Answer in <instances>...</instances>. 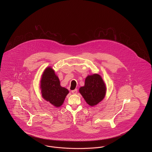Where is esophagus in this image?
<instances>
[{"instance_id":"1","label":"esophagus","mask_w":152,"mask_h":152,"mask_svg":"<svg viewBox=\"0 0 152 152\" xmlns=\"http://www.w3.org/2000/svg\"><path fill=\"white\" fill-rule=\"evenodd\" d=\"M71 92L73 94H76L77 93V89H75V90H73V91H72Z\"/></svg>"}]
</instances>
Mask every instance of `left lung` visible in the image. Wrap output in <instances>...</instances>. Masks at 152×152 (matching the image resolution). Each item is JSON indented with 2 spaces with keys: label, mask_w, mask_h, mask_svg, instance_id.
I'll return each mask as SVG.
<instances>
[{
  "label": "left lung",
  "mask_w": 152,
  "mask_h": 152,
  "mask_svg": "<svg viewBox=\"0 0 152 152\" xmlns=\"http://www.w3.org/2000/svg\"><path fill=\"white\" fill-rule=\"evenodd\" d=\"M106 86L99 74L88 75L85 80V85L80 87L79 92L87 104L94 106L103 100L106 94Z\"/></svg>",
  "instance_id": "obj_1"
}]
</instances>
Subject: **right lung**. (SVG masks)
Instances as JSON below:
<instances>
[{
  "mask_svg": "<svg viewBox=\"0 0 152 152\" xmlns=\"http://www.w3.org/2000/svg\"><path fill=\"white\" fill-rule=\"evenodd\" d=\"M40 88L44 99L55 107L62 105L69 93L67 89L61 87L58 77L50 66L46 68L42 75Z\"/></svg>",
  "mask_w": 152,
  "mask_h": 152,
  "instance_id": "obj_1",
  "label": "right lung"
}]
</instances>
